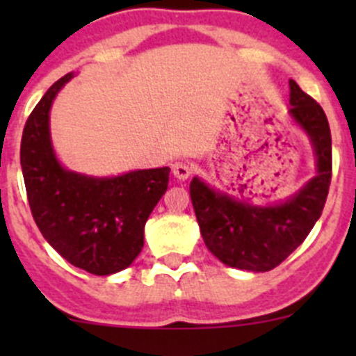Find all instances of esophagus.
Returning a JSON list of instances; mask_svg holds the SVG:
<instances>
[{
	"label": "esophagus",
	"mask_w": 356,
	"mask_h": 356,
	"mask_svg": "<svg viewBox=\"0 0 356 356\" xmlns=\"http://www.w3.org/2000/svg\"><path fill=\"white\" fill-rule=\"evenodd\" d=\"M172 174L179 181H186L191 175V167L184 161H175V163H172Z\"/></svg>",
	"instance_id": "obj_1"
}]
</instances>
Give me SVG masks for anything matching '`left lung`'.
<instances>
[{"mask_svg":"<svg viewBox=\"0 0 356 356\" xmlns=\"http://www.w3.org/2000/svg\"><path fill=\"white\" fill-rule=\"evenodd\" d=\"M289 115L310 138L317 175L296 195L267 207L241 201L193 177V208L208 250L229 267L267 272L305 241L322 215L332 175L331 129L322 106L289 81Z\"/></svg>","mask_w":356,"mask_h":356,"instance_id":"8db88e82","label":"left lung"}]
</instances>
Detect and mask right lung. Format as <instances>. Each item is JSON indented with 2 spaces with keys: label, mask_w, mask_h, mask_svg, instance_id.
<instances>
[{
  "label": "right lung",
  "mask_w": 356,
  "mask_h": 356,
  "mask_svg": "<svg viewBox=\"0 0 356 356\" xmlns=\"http://www.w3.org/2000/svg\"><path fill=\"white\" fill-rule=\"evenodd\" d=\"M74 74L46 91L25 122L20 165L39 231L74 267L95 275L127 268L145 246V224L168 186L170 168L89 177L62 167L49 134V110Z\"/></svg>",
  "instance_id": "add662e5"
}]
</instances>
